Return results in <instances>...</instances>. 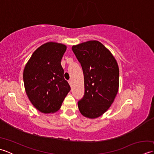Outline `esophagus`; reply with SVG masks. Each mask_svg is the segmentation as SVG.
Segmentation results:
<instances>
[{
    "label": "esophagus",
    "mask_w": 154,
    "mask_h": 154,
    "mask_svg": "<svg viewBox=\"0 0 154 154\" xmlns=\"http://www.w3.org/2000/svg\"><path fill=\"white\" fill-rule=\"evenodd\" d=\"M68 82H69V85H70V86L71 87V86H72V80H71V79H70V80H69V81H68Z\"/></svg>",
    "instance_id": "1"
}]
</instances>
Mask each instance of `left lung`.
Wrapping results in <instances>:
<instances>
[{
    "instance_id": "left-lung-1",
    "label": "left lung",
    "mask_w": 154,
    "mask_h": 154,
    "mask_svg": "<svg viewBox=\"0 0 154 154\" xmlns=\"http://www.w3.org/2000/svg\"><path fill=\"white\" fill-rule=\"evenodd\" d=\"M72 50L84 75L85 93L78 107L84 116L95 119L109 109L118 93L119 66L110 51L98 41L73 45Z\"/></svg>"
}]
</instances>
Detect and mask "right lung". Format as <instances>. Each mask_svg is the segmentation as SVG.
<instances>
[{
	"label": "right lung",
	"instance_id": "right-lung-1",
	"mask_svg": "<svg viewBox=\"0 0 154 154\" xmlns=\"http://www.w3.org/2000/svg\"><path fill=\"white\" fill-rule=\"evenodd\" d=\"M66 46L55 42L41 45L26 65L23 79L29 100L43 113H53L60 109L71 90L64 79L61 65Z\"/></svg>",
	"mask_w": 154,
	"mask_h": 154
}]
</instances>
